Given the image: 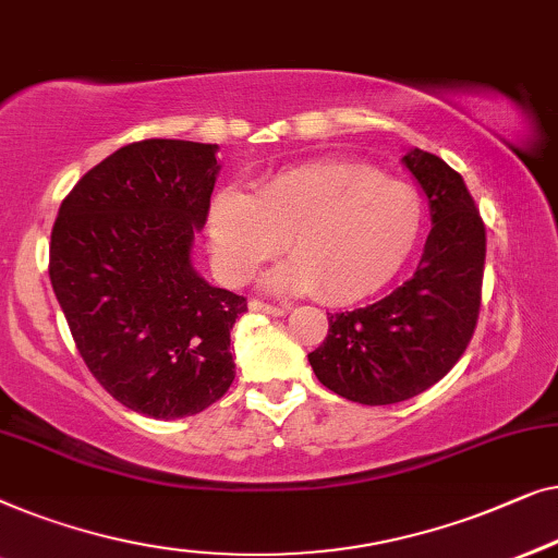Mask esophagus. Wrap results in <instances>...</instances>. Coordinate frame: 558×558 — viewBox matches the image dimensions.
Wrapping results in <instances>:
<instances>
[{"instance_id":"obj_1","label":"esophagus","mask_w":558,"mask_h":558,"mask_svg":"<svg viewBox=\"0 0 558 558\" xmlns=\"http://www.w3.org/2000/svg\"><path fill=\"white\" fill-rule=\"evenodd\" d=\"M250 311H255V313H268V316H286V313H288L286 305H270V303H260V301L250 303Z\"/></svg>"}]
</instances>
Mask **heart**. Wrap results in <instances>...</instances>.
I'll return each mask as SVG.
<instances>
[{
    "label": "heart",
    "instance_id": "1",
    "mask_svg": "<svg viewBox=\"0 0 558 558\" xmlns=\"http://www.w3.org/2000/svg\"><path fill=\"white\" fill-rule=\"evenodd\" d=\"M420 194L359 161L288 169L255 194L222 190L209 204L215 270L240 286L286 245L295 257L265 278L278 293H313L351 303L397 276L422 232Z\"/></svg>",
    "mask_w": 558,
    "mask_h": 558
}]
</instances>
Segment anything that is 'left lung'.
Returning <instances> with one entry per match:
<instances>
[{"label":"left lung","instance_id":"obj_1","mask_svg":"<svg viewBox=\"0 0 558 558\" xmlns=\"http://www.w3.org/2000/svg\"><path fill=\"white\" fill-rule=\"evenodd\" d=\"M402 167L433 219L417 270L381 301L328 318L326 341L308 354L326 389L368 407L404 402L442 379L481 311L485 227L465 182L422 148H407Z\"/></svg>","mask_w":558,"mask_h":558}]
</instances>
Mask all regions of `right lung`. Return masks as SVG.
<instances>
[{
  "label": "right lung",
  "mask_w": 558,
  "mask_h": 558,
  "mask_svg": "<svg viewBox=\"0 0 558 558\" xmlns=\"http://www.w3.org/2000/svg\"><path fill=\"white\" fill-rule=\"evenodd\" d=\"M217 144L148 138L93 167L60 204L50 282L90 374L129 410L179 420L230 389L245 298L192 265Z\"/></svg>",
  "instance_id": "right-lung-1"
}]
</instances>
